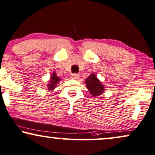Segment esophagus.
Segmentation results:
<instances>
[{"instance_id":"esophagus-1","label":"esophagus","mask_w":155,"mask_h":155,"mask_svg":"<svg viewBox=\"0 0 155 155\" xmlns=\"http://www.w3.org/2000/svg\"><path fill=\"white\" fill-rule=\"evenodd\" d=\"M78 77H79V76L77 74H71V78H73V79H78Z\"/></svg>"}]
</instances>
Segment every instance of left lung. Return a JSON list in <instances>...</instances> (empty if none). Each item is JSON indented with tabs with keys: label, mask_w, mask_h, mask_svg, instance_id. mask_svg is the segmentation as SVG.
Masks as SVG:
<instances>
[{
	"label": "left lung",
	"mask_w": 155,
	"mask_h": 155,
	"mask_svg": "<svg viewBox=\"0 0 155 155\" xmlns=\"http://www.w3.org/2000/svg\"><path fill=\"white\" fill-rule=\"evenodd\" d=\"M86 84L89 92L93 96H100L104 93V88L94 74L89 76L86 79Z\"/></svg>",
	"instance_id": "left-lung-1"
}]
</instances>
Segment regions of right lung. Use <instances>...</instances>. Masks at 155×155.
Wrapping results in <instances>:
<instances>
[{
    "instance_id": "right-lung-1",
    "label": "right lung",
    "mask_w": 155,
    "mask_h": 155,
    "mask_svg": "<svg viewBox=\"0 0 155 155\" xmlns=\"http://www.w3.org/2000/svg\"><path fill=\"white\" fill-rule=\"evenodd\" d=\"M60 78H59L58 76L56 75V74L54 72L51 77V81H50V84L48 85V90H53L54 88H55V86L58 84V83L60 81Z\"/></svg>"
}]
</instances>
